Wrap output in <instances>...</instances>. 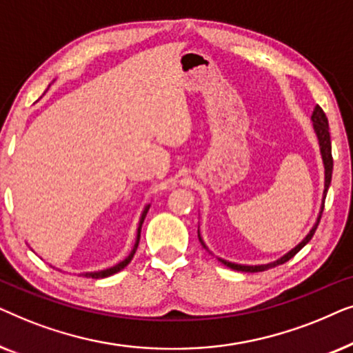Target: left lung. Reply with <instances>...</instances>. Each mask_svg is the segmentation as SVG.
<instances>
[{"instance_id":"obj_1","label":"left lung","mask_w":353,"mask_h":353,"mask_svg":"<svg viewBox=\"0 0 353 353\" xmlns=\"http://www.w3.org/2000/svg\"><path fill=\"white\" fill-rule=\"evenodd\" d=\"M312 120H313V127H315V132H316V137L320 139V148H321V156H323V162H325V196H323V202H325V197H326V192H327V188H330V183H331V175H332V154H331V137H330V127H327V117L326 114L323 112V109L320 105H316L315 110H313L312 114ZM323 209H325V204L321 207V212H320V216H318V221L316 225L313 226L310 233L307 234V238L302 241L301 244L296 245L291 252H288L284 257H281L279 260H276L274 263H268V265H255V267H249V265H238V263H231V262H226L223 259H219L221 263H225L226 267L233 268V270H238V272H248V273H255V272H263V270L267 268H272V267H276V265H281L284 262H288V260H291L294 255H296L299 250H301L303 245H305L308 241L313 238V234H315V231L318 228V223H320L321 220V214H323ZM199 241L202 243L201 236H199ZM204 245V243H202ZM205 248V245H204Z\"/></svg>"}]
</instances>
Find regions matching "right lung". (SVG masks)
<instances>
[{
  "mask_svg": "<svg viewBox=\"0 0 353 353\" xmlns=\"http://www.w3.org/2000/svg\"><path fill=\"white\" fill-rule=\"evenodd\" d=\"M148 210H149V205L146 207V209H144L143 215H141V220H139V226H138V236H137V244H134V248H133L132 252H130L128 257L125 259V260H122V262L117 263V265H115V267H112V268H108V270H101V272H94V273H86L85 276H88V278H94V279H98V278H105V276H110V274H114V273L120 272V270H123L125 267H127V265H128L130 262H132L133 255H134V252H137V248H138V243H139V236H141V225H143L144 219H146V214H148Z\"/></svg>",
  "mask_w": 353,
  "mask_h": 353,
  "instance_id": "add662e5",
  "label": "right lung"
}]
</instances>
